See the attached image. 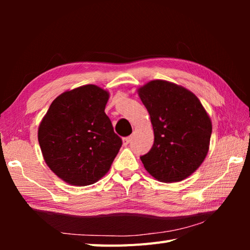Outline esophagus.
<instances>
[{
	"mask_svg": "<svg viewBox=\"0 0 250 250\" xmlns=\"http://www.w3.org/2000/svg\"><path fill=\"white\" fill-rule=\"evenodd\" d=\"M130 142H131V137L130 136L129 137H125V139L122 140V144H124V146H126V145L130 144Z\"/></svg>",
	"mask_w": 250,
	"mask_h": 250,
	"instance_id": "1",
	"label": "esophagus"
}]
</instances>
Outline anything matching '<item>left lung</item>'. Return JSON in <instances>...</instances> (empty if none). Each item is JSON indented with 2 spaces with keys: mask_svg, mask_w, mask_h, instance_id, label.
I'll use <instances>...</instances> for the list:
<instances>
[{
  "mask_svg": "<svg viewBox=\"0 0 250 250\" xmlns=\"http://www.w3.org/2000/svg\"><path fill=\"white\" fill-rule=\"evenodd\" d=\"M150 116L155 142L141 157L146 171L162 183H176L194 173L209 149L211 120L196 95L167 81L137 89Z\"/></svg>",
  "mask_w": 250,
  "mask_h": 250,
  "instance_id": "8db88e82",
  "label": "left lung"
}]
</instances>
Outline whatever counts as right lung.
Wrapping results in <instances>:
<instances>
[{
  "label": "right lung",
  "mask_w": 250,
  "mask_h": 250,
  "mask_svg": "<svg viewBox=\"0 0 250 250\" xmlns=\"http://www.w3.org/2000/svg\"><path fill=\"white\" fill-rule=\"evenodd\" d=\"M106 90L84 84L61 93L42 119L37 136L47 166L72 186L97 183L109 171L122 141L105 106Z\"/></svg>",
  "instance_id": "1"
}]
</instances>
